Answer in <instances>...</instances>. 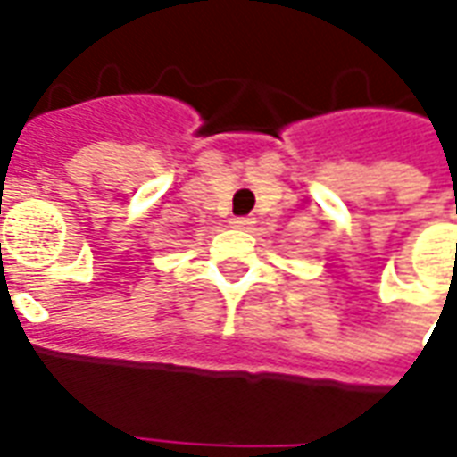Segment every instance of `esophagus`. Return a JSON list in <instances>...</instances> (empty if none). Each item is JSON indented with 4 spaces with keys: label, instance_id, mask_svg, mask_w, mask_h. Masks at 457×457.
<instances>
[{
    "label": "esophagus",
    "instance_id": "obj_1",
    "mask_svg": "<svg viewBox=\"0 0 457 457\" xmlns=\"http://www.w3.org/2000/svg\"><path fill=\"white\" fill-rule=\"evenodd\" d=\"M252 222H254V220L247 218V215H242V218H232V220H229V225H232V228H242V229L249 228Z\"/></svg>",
    "mask_w": 457,
    "mask_h": 457
}]
</instances>
